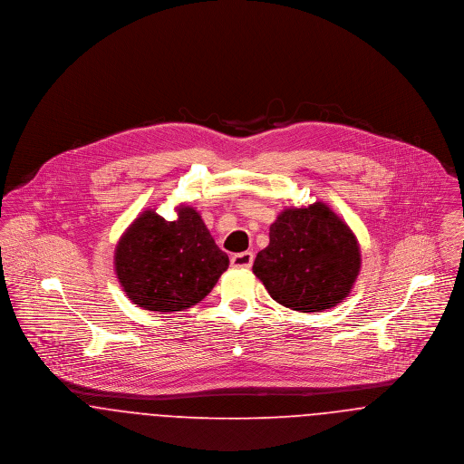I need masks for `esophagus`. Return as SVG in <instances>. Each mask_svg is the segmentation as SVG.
Instances as JSON below:
<instances>
[{
    "label": "esophagus",
    "mask_w": 464,
    "mask_h": 464,
    "mask_svg": "<svg viewBox=\"0 0 464 464\" xmlns=\"http://www.w3.org/2000/svg\"><path fill=\"white\" fill-rule=\"evenodd\" d=\"M253 261H255V255L251 251L238 253V255L231 256V265L238 266V268H249L253 265Z\"/></svg>",
    "instance_id": "esophagus-1"
}]
</instances>
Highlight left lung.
<instances>
[{"label":"left lung","instance_id":"obj_1","mask_svg":"<svg viewBox=\"0 0 464 464\" xmlns=\"http://www.w3.org/2000/svg\"><path fill=\"white\" fill-rule=\"evenodd\" d=\"M268 237L253 272L276 303L316 313L336 306L351 294L360 274V244L325 203L283 209Z\"/></svg>","mask_w":464,"mask_h":464}]
</instances>
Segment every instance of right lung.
<instances>
[{
    "instance_id": "obj_1",
    "label": "right lung",
    "mask_w": 464,
    "mask_h": 464,
    "mask_svg": "<svg viewBox=\"0 0 464 464\" xmlns=\"http://www.w3.org/2000/svg\"><path fill=\"white\" fill-rule=\"evenodd\" d=\"M113 261L128 299L161 313L203 301L229 266L201 215L185 205L170 222L146 209L121 237Z\"/></svg>"
}]
</instances>
